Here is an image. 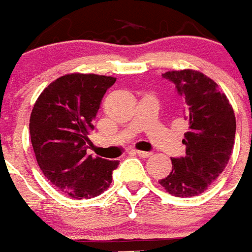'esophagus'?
<instances>
[{
	"label": "esophagus",
	"instance_id": "34e87169",
	"mask_svg": "<svg viewBox=\"0 0 252 252\" xmlns=\"http://www.w3.org/2000/svg\"><path fill=\"white\" fill-rule=\"evenodd\" d=\"M135 153H137L139 157H143V158H148L152 156L151 152H144V151H135Z\"/></svg>",
	"mask_w": 252,
	"mask_h": 252
}]
</instances>
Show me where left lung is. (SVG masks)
<instances>
[{
  "mask_svg": "<svg viewBox=\"0 0 252 252\" xmlns=\"http://www.w3.org/2000/svg\"><path fill=\"white\" fill-rule=\"evenodd\" d=\"M176 85L187 106L186 156L171 158L172 171L159 181L169 194H201L223 172L235 144L236 118L225 93L212 79L192 69L162 74Z\"/></svg>",
  "mask_w": 252,
  "mask_h": 252,
  "instance_id": "left-lung-1",
  "label": "left lung"
}]
</instances>
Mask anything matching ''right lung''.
<instances>
[{
    "label": "right lung",
    "instance_id": "1",
    "mask_svg": "<svg viewBox=\"0 0 252 252\" xmlns=\"http://www.w3.org/2000/svg\"><path fill=\"white\" fill-rule=\"evenodd\" d=\"M115 80L96 74H66L49 84L32 108L30 137L38 167L70 198L103 193L119 164L87 154L95 115Z\"/></svg>",
    "mask_w": 252,
    "mask_h": 252
}]
</instances>
